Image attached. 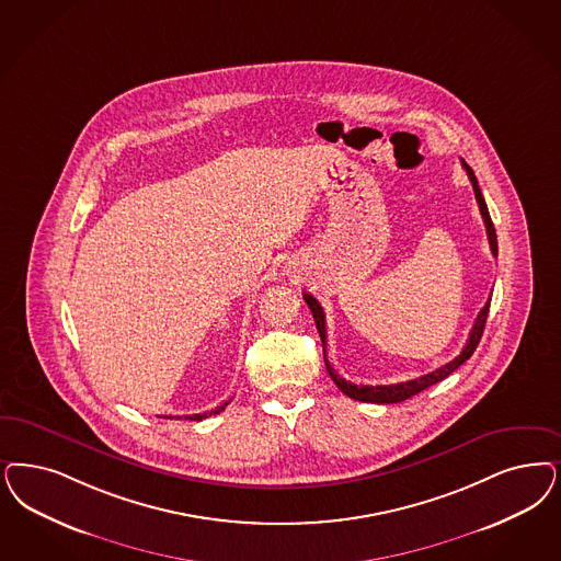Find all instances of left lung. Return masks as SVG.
<instances>
[{"mask_svg": "<svg viewBox=\"0 0 561 561\" xmlns=\"http://www.w3.org/2000/svg\"><path fill=\"white\" fill-rule=\"evenodd\" d=\"M462 168L466 170L468 178H470V182H472L474 196H477L479 209H481V215H483L486 236H489V247H491L493 256H497V233H495L493 221H491V215H489V209H486L483 193H481V188H479L477 175H474V172L470 170V165H468L463 159ZM302 298H305V302L309 305L310 312H312V319H314V323H317V331H319V335H321V342H323V356H325V367H328L329 377H331V379H333V383L340 387V389H342L348 398H352V400H358V402H370V404H398V402H404L408 398H412V396L421 393V391L426 389V387L435 386V383L444 381L447 375H451L456 368L463 365V363L474 354V350H477L479 342H481V337H483L484 323H486V314H489V307H491V302H489L491 298H489V300H486V305H484L481 312H479V317H477L474 325L470 329V335H468V342H466V346H463L462 352H460L454 360H449L447 365H444V367L435 368L433 373H426L423 377H416V379H412V381H404V383H391V386H356V383H350L346 379H342V377L333 370V367L329 365L328 354H325V312H323V307L319 305V300H317V298H312V296L307 294V291L302 294Z\"/></svg>", "mask_w": 561, "mask_h": 561, "instance_id": "1", "label": "left lung"}]
</instances>
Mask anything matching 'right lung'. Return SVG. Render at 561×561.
<instances>
[{
  "mask_svg": "<svg viewBox=\"0 0 561 561\" xmlns=\"http://www.w3.org/2000/svg\"><path fill=\"white\" fill-rule=\"evenodd\" d=\"M228 407V402H224L221 407L215 408L211 412H203V414H193V416H186V419H191V421H203V419H207V416H211V414H219L224 408Z\"/></svg>",
  "mask_w": 561,
  "mask_h": 561,
  "instance_id": "add662e5",
  "label": "right lung"
}]
</instances>
